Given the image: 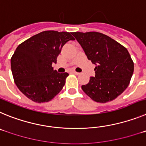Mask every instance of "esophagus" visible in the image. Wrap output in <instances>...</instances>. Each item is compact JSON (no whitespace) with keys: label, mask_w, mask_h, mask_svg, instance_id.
I'll return each mask as SVG.
<instances>
[{"label":"esophagus","mask_w":146,"mask_h":146,"mask_svg":"<svg viewBox=\"0 0 146 146\" xmlns=\"http://www.w3.org/2000/svg\"><path fill=\"white\" fill-rule=\"evenodd\" d=\"M73 73H74V74H76V75H78V74H80L79 72H75V71H74V72H73Z\"/></svg>","instance_id":"1"}]
</instances>
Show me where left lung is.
<instances>
[{"mask_svg":"<svg viewBox=\"0 0 146 146\" xmlns=\"http://www.w3.org/2000/svg\"><path fill=\"white\" fill-rule=\"evenodd\" d=\"M88 60L96 66L95 77L82 91L94 101L106 103L121 95L128 87L134 62L128 50L115 40L99 32H73Z\"/></svg>","mask_w":146,"mask_h":146,"instance_id":"obj_1","label":"left lung"}]
</instances>
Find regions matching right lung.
I'll use <instances>...</instances> for the list:
<instances>
[{
  "instance_id": "obj_1",
  "label": "right lung",
  "mask_w": 146,
  "mask_h": 146,
  "mask_svg": "<svg viewBox=\"0 0 146 146\" xmlns=\"http://www.w3.org/2000/svg\"><path fill=\"white\" fill-rule=\"evenodd\" d=\"M69 40V32L45 31L17 47L11 58L15 84L25 96L38 103L52 100L64 88L66 72L58 73L52 64L57 62L61 49Z\"/></svg>"
}]
</instances>
